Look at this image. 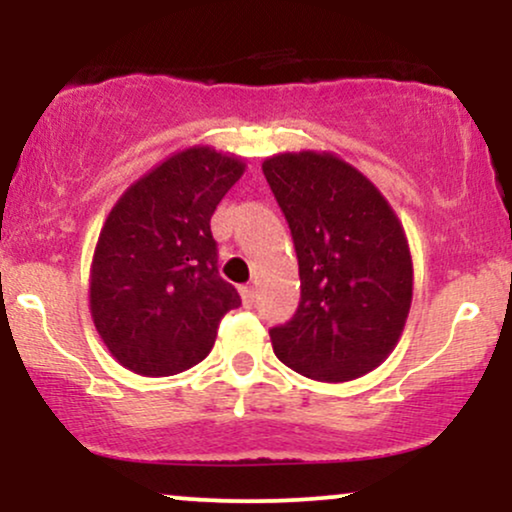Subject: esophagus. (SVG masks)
<instances>
[{
  "instance_id": "obj_1",
  "label": "esophagus",
  "mask_w": 512,
  "mask_h": 512,
  "mask_svg": "<svg viewBox=\"0 0 512 512\" xmlns=\"http://www.w3.org/2000/svg\"><path fill=\"white\" fill-rule=\"evenodd\" d=\"M240 298H243L245 308H252V305H255V298H257L255 286H240Z\"/></svg>"
}]
</instances>
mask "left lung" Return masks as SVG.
Listing matches in <instances>:
<instances>
[{
    "instance_id": "left-lung-1",
    "label": "left lung",
    "mask_w": 512,
    "mask_h": 512,
    "mask_svg": "<svg viewBox=\"0 0 512 512\" xmlns=\"http://www.w3.org/2000/svg\"><path fill=\"white\" fill-rule=\"evenodd\" d=\"M262 170L301 276L296 315L269 330L274 354L320 383L361 378L392 354L411 308L402 223L378 187L330 151L276 154Z\"/></svg>"
}]
</instances>
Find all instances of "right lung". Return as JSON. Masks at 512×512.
Returning <instances> with one entry per match:
<instances>
[{
    "mask_svg": "<svg viewBox=\"0 0 512 512\" xmlns=\"http://www.w3.org/2000/svg\"><path fill=\"white\" fill-rule=\"evenodd\" d=\"M245 173L211 146L168 156L129 185L91 262V317L120 366L163 378L197 366L240 296L219 276L211 214Z\"/></svg>",
    "mask_w": 512,
    "mask_h": 512,
    "instance_id": "add662e5",
    "label": "right lung"
}]
</instances>
